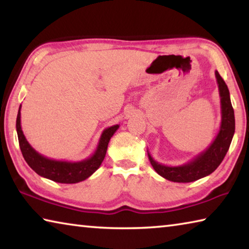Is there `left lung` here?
I'll return each mask as SVG.
<instances>
[{
    "label": "left lung",
    "instance_id": "1",
    "mask_svg": "<svg viewBox=\"0 0 249 249\" xmlns=\"http://www.w3.org/2000/svg\"><path fill=\"white\" fill-rule=\"evenodd\" d=\"M215 77L221 98V125L216 137L204 151L181 166L162 165L156 161L147 151L151 166L162 178L172 182H192L212 174L224 159L235 133V116L229 88L217 71Z\"/></svg>",
    "mask_w": 249,
    "mask_h": 249
}]
</instances>
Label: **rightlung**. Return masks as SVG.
I'll use <instances>...</instances> for the list:
<instances>
[{
    "label": "right lung",
    "instance_id": "right-lung-1",
    "mask_svg": "<svg viewBox=\"0 0 249 249\" xmlns=\"http://www.w3.org/2000/svg\"><path fill=\"white\" fill-rule=\"evenodd\" d=\"M20 107L16 119V132H18L19 148L23 157L37 175L59 183H78L93 175L104 160L109 140L120 127V125H113L111 127L105 128L100 137L98 147L89 158L83 159L81 161L54 160L37 153L27 142L20 126Z\"/></svg>",
    "mask_w": 249,
    "mask_h": 249
}]
</instances>
